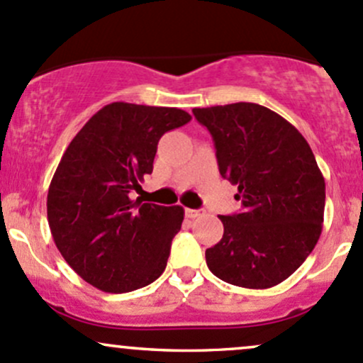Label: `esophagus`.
I'll return each instance as SVG.
<instances>
[{
	"mask_svg": "<svg viewBox=\"0 0 363 363\" xmlns=\"http://www.w3.org/2000/svg\"><path fill=\"white\" fill-rule=\"evenodd\" d=\"M184 213H186V217H188V218H196V217H200V215H203V210L186 208V210H184Z\"/></svg>",
	"mask_w": 363,
	"mask_h": 363,
	"instance_id": "obj_1",
	"label": "esophagus"
}]
</instances>
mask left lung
Wrapping results in <instances>:
<instances>
[{
    "instance_id": "obj_1",
    "label": "left lung",
    "mask_w": 363,
    "mask_h": 363,
    "mask_svg": "<svg viewBox=\"0 0 363 363\" xmlns=\"http://www.w3.org/2000/svg\"><path fill=\"white\" fill-rule=\"evenodd\" d=\"M212 134L220 175L236 184L242 210L220 215L224 236L205 252L213 276L267 289L288 279L322 233L325 182L306 139L257 103L194 108Z\"/></svg>"
}]
</instances>
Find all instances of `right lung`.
I'll use <instances>...</instances> for the list:
<instances>
[{
    "mask_svg": "<svg viewBox=\"0 0 363 363\" xmlns=\"http://www.w3.org/2000/svg\"><path fill=\"white\" fill-rule=\"evenodd\" d=\"M189 121L179 108L110 103L63 153L48 189V222L67 264L94 288L129 293L165 270L184 210L130 193L153 172L163 134Z\"/></svg>",
    "mask_w": 363,
    "mask_h": 363,
    "instance_id": "add662e5",
    "label": "right lung"
}]
</instances>
